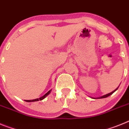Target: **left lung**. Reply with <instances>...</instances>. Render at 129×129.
<instances>
[{
    "mask_svg": "<svg viewBox=\"0 0 129 129\" xmlns=\"http://www.w3.org/2000/svg\"><path fill=\"white\" fill-rule=\"evenodd\" d=\"M118 88H116V90H114L113 92H110V93H109V94H106V95H103V96H101V97H100V98H99V99H101V98H107V97H109V95H111V94H112L114 93V92H115V91L116 90L118 89Z\"/></svg>",
    "mask_w": 129,
    "mask_h": 129,
    "instance_id": "1",
    "label": "left lung"
}]
</instances>
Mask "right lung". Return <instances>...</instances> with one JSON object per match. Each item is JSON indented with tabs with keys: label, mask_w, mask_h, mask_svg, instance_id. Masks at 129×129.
<instances>
[{
	"label": "right lung",
	"mask_w": 129,
	"mask_h": 129,
	"mask_svg": "<svg viewBox=\"0 0 129 129\" xmlns=\"http://www.w3.org/2000/svg\"><path fill=\"white\" fill-rule=\"evenodd\" d=\"M50 90H49L48 92L47 93H46V94H44V95H43V96H42L41 98H37V99H35V100H25V101H27V102H33V101H39V100H40V101H41V100H43V99L45 98L46 95H48V94H50Z\"/></svg>",
	"instance_id": "right-lung-1"
}]
</instances>
